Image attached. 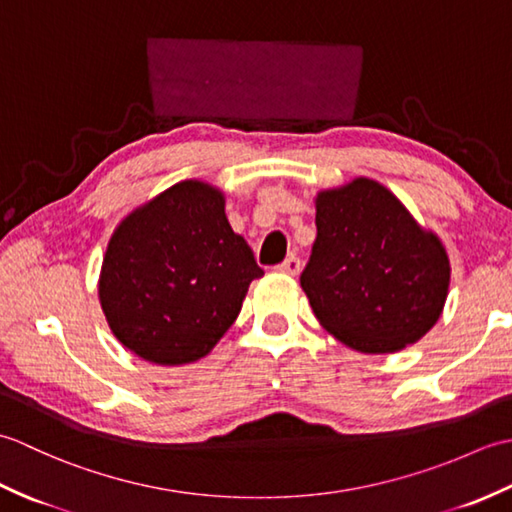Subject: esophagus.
<instances>
[{
	"label": "esophagus",
	"mask_w": 512,
	"mask_h": 512,
	"mask_svg": "<svg viewBox=\"0 0 512 512\" xmlns=\"http://www.w3.org/2000/svg\"><path fill=\"white\" fill-rule=\"evenodd\" d=\"M277 270H279V273H284V275L295 277V275H299V270H301V259L297 255H290L277 266Z\"/></svg>",
	"instance_id": "obj_1"
}]
</instances>
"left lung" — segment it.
<instances>
[{
    "mask_svg": "<svg viewBox=\"0 0 512 512\" xmlns=\"http://www.w3.org/2000/svg\"><path fill=\"white\" fill-rule=\"evenodd\" d=\"M451 266L438 235L369 178L317 195V239L301 273L314 317L352 350L389 354L440 319Z\"/></svg>",
    "mask_w": 512,
    "mask_h": 512,
    "instance_id": "left-lung-1",
    "label": "left lung"
}]
</instances>
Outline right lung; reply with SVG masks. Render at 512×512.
I'll return each mask as SVG.
<instances>
[{
    "label": "right lung",
    "mask_w": 512,
    "mask_h": 512,
    "mask_svg": "<svg viewBox=\"0 0 512 512\" xmlns=\"http://www.w3.org/2000/svg\"><path fill=\"white\" fill-rule=\"evenodd\" d=\"M264 275L211 184L184 180L129 213L107 244L99 297L116 339L156 365L209 354Z\"/></svg>",
    "instance_id": "add662e5"
}]
</instances>
